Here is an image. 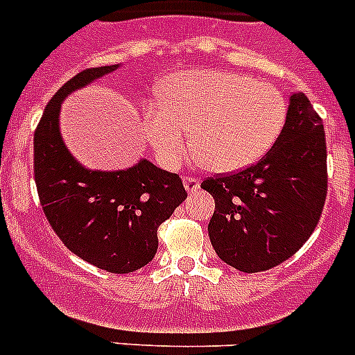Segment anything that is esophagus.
I'll return each instance as SVG.
<instances>
[{"instance_id": "1", "label": "esophagus", "mask_w": 355, "mask_h": 355, "mask_svg": "<svg viewBox=\"0 0 355 355\" xmlns=\"http://www.w3.org/2000/svg\"><path fill=\"white\" fill-rule=\"evenodd\" d=\"M183 183L188 192H196L197 188H199V180L193 178V175H187V178H183Z\"/></svg>"}]
</instances>
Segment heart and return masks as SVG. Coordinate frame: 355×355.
Returning a JSON list of instances; mask_svg holds the SVG:
<instances>
[{
    "mask_svg": "<svg viewBox=\"0 0 355 355\" xmlns=\"http://www.w3.org/2000/svg\"><path fill=\"white\" fill-rule=\"evenodd\" d=\"M144 108V133L165 167L187 155V130L206 167L233 172L261 158L286 121L283 92L245 74L190 69L163 78Z\"/></svg>",
    "mask_w": 355,
    "mask_h": 355,
    "instance_id": "1",
    "label": "heart"
}]
</instances>
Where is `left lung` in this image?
I'll return each mask as SVG.
<instances>
[{
	"mask_svg": "<svg viewBox=\"0 0 355 355\" xmlns=\"http://www.w3.org/2000/svg\"><path fill=\"white\" fill-rule=\"evenodd\" d=\"M327 181L324 122L304 94H293L283 130L259 162L200 183L215 199L208 233L218 258L245 274L290 259L320 222Z\"/></svg>",
	"mask_w": 355,
	"mask_h": 355,
	"instance_id": "left-lung-1",
	"label": "left lung"
}]
</instances>
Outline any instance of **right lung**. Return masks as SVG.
Listing matches in <instances>:
<instances>
[{"label": "right lung", "instance_id": "obj_1", "mask_svg": "<svg viewBox=\"0 0 355 355\" xmlns=\"http://www.w3.org/2000/svg\"><path fill=\"white\" fill-rule=\"evenodd\" d=\"M119 65L78 72L44 110L33 135V174L44 215L71 252L90 265L130 274L155 258L158 227L187 199L178 174L142 159L117 172L81 167L62 140V101Z\"/></svg>", "mask_w": 355, "mask_h": 355}]
</instances>
